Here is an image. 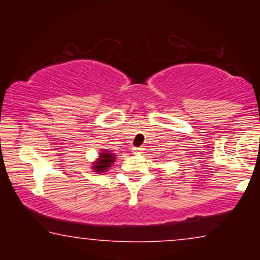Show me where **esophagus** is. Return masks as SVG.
I'll list each match as a JSON object with an SVG mask.
<instances>
[{
  "label": "esophagus",
  "mask_w": 260,
  "mask_h": 260,
  "mask_svg": "<svg viewBox=\"0 0 260 260\" xmlns=\"http://www.w3.org/2000/svg\"><path fill=\"white\" fill-rule=\"evenodd\" d=\"M133 154H140L143 151V148H140V147H134L133 149Z\"/></svg>",
  "instance_id": "esophagus-1"
}]
</instances>
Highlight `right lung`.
Here are the masks:
<instances>
[{"mask_svg": "<svg viewBox=\"0 0 260 260\" xmlns=\"http://www.w3.org/2000/svg\"><path fill=\"white\" fill-rule=\"evenodd\" d=\"M115 161V156L111 153H107V151H103L100 153V159L95 162V165L92 166L95 171L98 172H105L107 169L111 166V164Z\"/></svg>", "mask_w": 260, "mask_h": 260, "instance_id": "1", "label": "right lung"}]
</instances>
